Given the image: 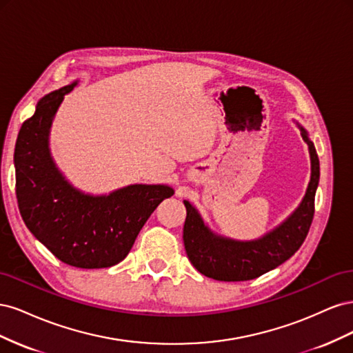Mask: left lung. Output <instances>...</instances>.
Masks as SVG:
<instances>
[{
	"instance_id": "1",
	"label": "left lung",
	"mask_w": 353,
	"mask_h": 353,
	"mask_svg": "<svg viewBox=\"0 0 353 353\" xmlns=\"http://www.w3.org/2000/svg\"><path fill=\"white\" fill-rule=\"evenodd\" d=\"M302 138L307 144L311 157V179L301 205L265 236L241 241L213 232L199 210L184 200L187 218L184 223V245L190 262L209 279L218 281H248L258 279L290 259L305 241L314 218L315 193L319 183V160L307 131L297 123Z\"/></svg>"
}]
</instances>
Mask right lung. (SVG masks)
Here are the masks:
<instances>
[{"instance_id":"add662e5","label":"right lung","mask_w":353,"mask_h":353,"mask_svg":"<svg viewBox=\"0 0 353 353\" xmlns=\"http://www.w3.org/2000/svg\"><path fill=\"white\" fill-rule=\"evenodd\" d=\"M77 82L42 97L20 128L16 148V196L26 227L56 256L83 270L109 268L130 253L138 232L160 201L174 196L165 184H131L94 196L73 187L50 152L54 116Z\"/></svg>"}]
</instances>
